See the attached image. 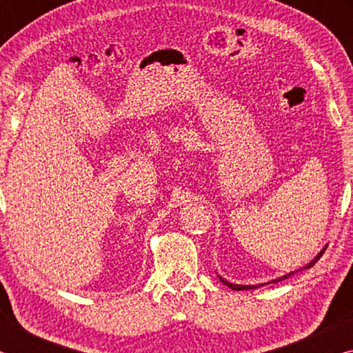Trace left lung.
<instances>
[{"label":"left lung","mask_w":353,"mask_h":353,"mask_svg":"<svg viewBox=\"0 0 353 353\" xmlns=\"http://www.w3.org/2000/svg\"><path fill=\"white\" fill-rule=\"evenodd\" d=\"M324 250H325V248L321 250V252L314 256V259L308 263V265H305L302 268V270H308V268H312L316 261H318L321 256H322V254H324ZM294 272H297V271H294ZM294 272H290V274H286V276H283V277H279V279H276V280H272V283H276V282H280V280H283V279H288L290 276H292V274ZM221 279V282H223L224 285H227L229 286V288H232V290H235V291H243V290H255V288H259V286L256 285H235V283H230V282H227V280H224L223 277H219Z\"/></svg>","instance_id":"8db88e82"}]
</instances>
